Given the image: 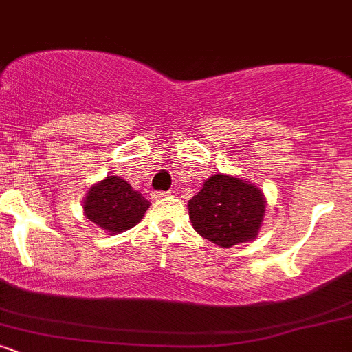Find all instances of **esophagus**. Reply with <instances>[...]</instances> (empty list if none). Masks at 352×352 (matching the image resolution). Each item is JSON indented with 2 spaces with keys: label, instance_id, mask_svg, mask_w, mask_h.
<instances>
[{
  "label": "esophagus",
  "instance_id": "obj_1",
  "mask_svg": "<svg viewBox=\"0 0 352 352\" xmlns=\"http://www.w3.org/2000/svg\"><path fill=\"white\" fill-rule=\"evenodd\" d=\"M167 193H168V192H153L152 197H153V199H155V200H159V199H164V197L167 195Z\"/></svg>",
  "mask_w": 352,
  "mask_h": 352
}]
</instances>
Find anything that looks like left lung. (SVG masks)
Instances as JSON below:
<instances>
[{
	"mask_svg": "<svg viewBox=\"0 0 352 352\" xmlns=\"http://www.w3.org/2000/svg\"><path fill=\"white\" fill-rule=\"evenodd\" d=\"M266 199L256 185L215 173L188 200L195 232L221 248L252 241L260 232Z\"/></svg>",
	"mask_w": 352,
	"mask_h": 352,
	"instance_id": "obj_1",
	"label": "left lung"
}]
</instances>
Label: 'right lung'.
Returning a JSON list of instances; mask_svg holds the SVG:
<instances>
[{"label":"right lung","instance_id":"obj_1","mask_svg":"<svg viewBox=\"0 0 352 352\" xmlns=\"http://www.w3.org/2000/svg\"><path fill=\"white\" fill-rule=\"evenodd\" d=\"M151 201L144 199L124 179L109 175L89 188L84 199V215L112 235L131 230L142 220Z\"/></svg>","mask_w":352,"mask_h":352}]
</instances>
